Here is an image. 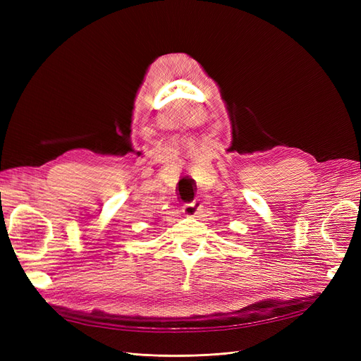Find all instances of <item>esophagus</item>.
<instances>
[{"label": "esophagus", "instance_id": "1", "mask_svg": "<svg viewBox=\"0 0 361 361\" xmlns=\"http://www.w3.org/2000/svg\"><path fill=\"white\" fill-rule=\"evenodd\" d=\"M200 203L199 202H191V203H185L182 207V212L187 216H195L200 211Z\"/></svg>", "mask_w": 361, "mask_h": 361}]
</instances>
